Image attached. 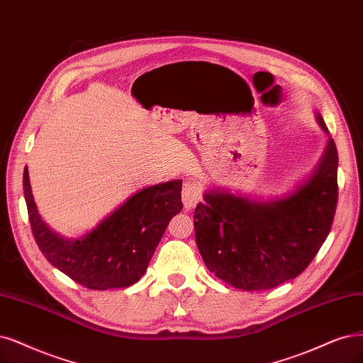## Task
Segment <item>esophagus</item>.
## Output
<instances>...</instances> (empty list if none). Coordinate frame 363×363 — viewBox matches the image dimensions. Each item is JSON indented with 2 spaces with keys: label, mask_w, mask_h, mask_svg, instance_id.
<instances>
[{
  "label": "esophagus",
  "mask_w": 363,
  "mask_h": 363,
  "mask_svg": "<svg viewBox=\"0 0 363 363\" xmlns=\"http://www.w3.org/2000/svg\"><path fill=\"white\" fill-rule=\"evenodd\" d=\"M181 197H182V203L186 209L194 208L200 202V199H202V193H200V185L194 181H190V179L185 181L182 184Z\"/></svg>",
  "instance_id": "34e87169"
}]
</instances>
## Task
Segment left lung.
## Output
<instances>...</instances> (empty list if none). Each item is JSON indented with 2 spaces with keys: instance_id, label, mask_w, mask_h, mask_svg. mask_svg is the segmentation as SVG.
<instances>
[{
  "instance_id": "obj_1",
  "label": "left lung",
  "mask_w": 363,
  "mask_h": 363,
  "mask_svg": "<svg viewBox=\"0 0 363 363\" xmlns=\"http://www.w3.org/2000/svg\"><path fill=\"white\" fill-rule=\"evenodd\" d=\"M205 200L193 220L208 269L247 291L278 287L306 269L330 232L338 203L337 146L329 139L313 177L286 199L257 203L209 193Z\"/></svg>"
}]
</instances>
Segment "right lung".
Returning <instances> with one entry per match:
<instances>
[{"label":"right lung","instance_id":"right-lung-1","mask_svg":"<svg viewBox=\"0 0 363 363\" xmlns=\"http://www.w3.org/2000/svg\"><path fill=\"white\" fill-rule=\"evenodd\" d=\"M181 189L179 179L146 186L91 233L69 240L53 233L40 218L28 170H23V194L35 244L52 266L91 290L121 289L138 283L170 218L182 209Z\"/></svg>","mask_w":363,"mask_h":363}]
</instances>
